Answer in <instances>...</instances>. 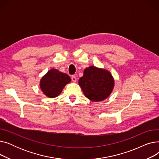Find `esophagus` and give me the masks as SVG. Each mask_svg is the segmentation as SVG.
Here are the masks:
<instances>
[{
    "mask_svg": "<svg viewBox=\"0 0 159 159\" xmlns=\"http://www.w3.org/2000/svg\"><path fill=\"white\" fill-rule=\"evenodd\" d=\"M71 80L73 82H77V77L75 76V75H73V76L71 77Z\"/></svg>",
    "mask_w": 159,
    "mask_h": 159,
    "instance_id": "34e87169",
    "label": "esophagus"
}]
</instances>
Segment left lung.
<instances>
[{
  "mask_svg": "<svg viewBox=\"0 0 159 159\" xmlns=\"http://www.w3.org/2000/svg\"><path fill=\"white\" fill-rule=\"evenodd\" d=\"M79 84L86 97L93 102L103 101L112 93L115 80L106 69L90 66L84 70Z\"/></svg>",
  "mask_w": 159,
  "mask_h": 159,
  "instance_id": "obj_1",
  "label": "left lung"
}]
</instances>
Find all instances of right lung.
Segmentation results:
<instances>
[{
  "label": "right lung",
  "instance_id": "obj_1",
  "mask_svg": "<svg viewBox=\"0 0 159 159\" xmlns=\"http://www.w3.org/2000/svg\"><path fill=\"white\" fill-rule=\"evenodd\" d=\"M71 79L69 75L57 69L49 70L40 80V88L43 93L49 98L59 95L66 84Z\"/></svg>",
  "mask_w": 159,
  "mask_h": 159
}]
</instances>
